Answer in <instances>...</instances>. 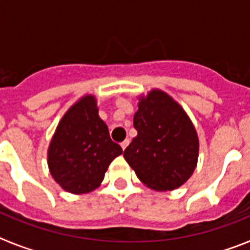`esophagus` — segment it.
Instances as JSON below:
<instances>
[{"instance_id": "obj_1", "label": "esophagus", "mask_w": 250, "mask_h": 250, "mask_svg": "<svg viewBox=\"0 0 250 250\" xmlns=\"http://www.w3.org/2000/svg\"><path fill=\"white\" fill-rule=\"evenodd\" d=\"M129 143H130V141H129V139H126V140H124L123 141V143H121V147H123V150H125V149H126V147H127V145H129Z\"/></svg>"}]
</instances>
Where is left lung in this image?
Here are the masks:
<instances>
[{
	"instance_id": "8db88e82",
	"label": "left lung",
	"mask_w": 250,
	"mask_h": 250,
	"mask_svg": "<svg viewBox=\"0 0 250 250\" xmlns=\"http://www.w3.org/2000/svg\"><path fill=\"white\" fill-rule=\"evenodd\" d=\"M138 107L134 115L138 135L124 158L147 188L174 190L196 167L199 139L195 127L182 106L161 90L140 96Z\"/></svg>"
}]
</instances>
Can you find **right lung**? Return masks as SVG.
Segmentation results:
<instances>
[{"label":"right lung","instance_id":"add662e5","mask_svg":"<svg viewBox=\"0 0 250 250\" xmlns=\"http://www.w3.org/2000/svg\"><path fill=\"white\" fill-rule=\"evenodd\" d=\"M123 154L110 139L92 95H85L60 120L47 151L55 182L71 194H85L100 187L106 170Z\"/></svg>","mask_w":250,"mask_h":250}]
</instances>
